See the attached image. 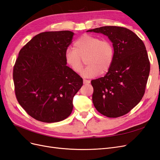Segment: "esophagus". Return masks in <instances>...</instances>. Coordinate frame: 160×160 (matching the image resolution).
I'll return each instance as SVG.
<instances>
[{
	"mask_svg": "<svg viewBox=\"0 0 160 160\" xmlns=\"http://www.w3.org/2000/svg\"><path fill=\"white\" fill-rule=\"evenodd\" d=\"M83 82H84V84H89V83L90 82V80L84 79V80H83Z\"/></svg>",
	"mask_w": 160,
	"mask_h": 160,
	"instance_id": "obj_1",
	"label": "esophagus"
}]
</instances>
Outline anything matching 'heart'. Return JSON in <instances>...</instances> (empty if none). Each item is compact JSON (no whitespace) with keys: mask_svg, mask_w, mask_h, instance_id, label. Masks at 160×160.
Returning <instances> with one entry per match:
<instances>
[{"mask_svg":"<svg viewBox=\"0 0 160 160\" xmlns=\"http://www.w3.org/2000/svg\"><path fill=\"white\" fill-rule=\"evenodd\" d=\"M115 52L112 44L108 40L97 36L84 34L77 39L74 49L68 48L65 53V62L68 67L78 74L83 68V60L88 66L82 75L86 78L105 74L111 68Z\"/></svg>","mask_w":160,"mask_h":160,"instance_id":"heart-1","label":"heart"}]
</instances>
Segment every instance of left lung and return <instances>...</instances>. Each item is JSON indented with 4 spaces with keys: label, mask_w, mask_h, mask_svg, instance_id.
Returning a JSON list of instances; mask_svg holds the SVG:
<instances>
[{
    "label": "left lung",
    "mask_w": 160,
    "mask_h": 160,
    "mask_svg": "<svg viewBox=\"0 0 160 160\" xmlns=\"http://www.w3.org/2000/svg\"><path fill=\"white\" fill-rule=\"evenodd\" d=\"M87 32L107 36L115 52L106 75L91 81L94 106L107 117L126 115L142 99L149 74L150 63L143 41L121 27L104 26Z\"/></svg>",
    "instance_id": "left-lung-1"
}]
</instances>
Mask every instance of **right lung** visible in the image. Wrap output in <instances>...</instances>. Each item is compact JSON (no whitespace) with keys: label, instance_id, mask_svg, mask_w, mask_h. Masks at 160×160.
Returning a JSON list of instances; mask_svg holds the SVG:
<instances>
[{"label":"right lung","instance_id":"obj_1","mask_svg":"<svg viewBox=\"0 0 160 160\" xmlns=\"http://www.w3.org/2000/svg\"><path fill=\"white\" fill-rule=\"evenodd\" d=\"M74 33L43 32L19 53L13 68L17 99L29 115L44 122L66 119L73 109V98L83 80L65 62V53Z\"/></svg>","mask_w":160,"mask_h":160}]
</instances>
